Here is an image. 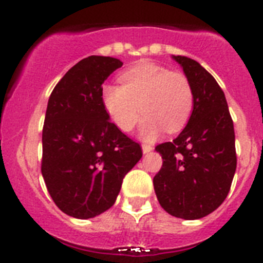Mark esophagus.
Here are the masks:
<instances>
[{
    "mask_svg": "<svg viewBox=\"0 0 263 263\" xmlns=\"http://www.w3.org/2000/svg\"><path fill=\"white\" fill-rule=\"evenodd\" d=\"M153 148H154V147H153L152 145H146V143H145V145H142V150H143V153H145V154H146V153L152 152Z\"/></svg>",
    "mask_w": 263,
    "mask_h": 263,
    "instance_id": "1",
    "label": "esophagus"
}]
</instances>
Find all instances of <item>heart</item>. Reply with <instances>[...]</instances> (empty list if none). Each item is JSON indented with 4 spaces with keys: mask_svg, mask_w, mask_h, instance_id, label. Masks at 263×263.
<instances>
[{
    "mask_svg": "<svg viewBox=\"0 0 263 263\" xmlns=\"http://www.w3.org/2000/svg\"><path fill=\"white\" fill-rule=\"evenodd\" d=\"M121 85L105 84L101 101L110 120L122 132H130L146 115L141 136L154 139L164 129L176 133L194 111L195 93L184 73L170 71L152 62H141L120 75Z\"/></svg>",
    "mask_w": 263,
    "mask_h": 263,
    "instance_id": "obj_1",
    "label": "heart"
}]
</instances>
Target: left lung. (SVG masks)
I'll return each instance as SVG.
<instances>
[{"instance_id": "obj_1", "label": "left lung", "mask_w": 263, "mask_h": 263, "mask_svg": "<svg viewBox=\"0 0 263 263\" xmlns=\"http://www.w3.org/2000/svg\"><path fill=\"white\" fill-rule=\"evenodd\" d=\"M173 59L191 81L195 106L182 133L155 147L163 164L153 183L166 212L196 220L217 210L229 194L237 167L234 127L215 78L196 60L180 55Z\"/></svg>"}]
</instances>
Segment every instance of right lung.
I'll return each mask as SVG.
<instances>
[{"label":"right lung","mask_w":263,"mask_h":263,"mask_svg":"<svg viewBox=\"0 0 263 263\" xmlns=\"http://www.w3.org/2000/svg\"><path fill=\"white\" fill-rule=\"evenodd\" d=\"M122 62L88 57L55 85L42 133V175L62 212L90 218L115 204L125 175L142 148L109 121L103 83Z\"/></svg>","instance_id":"1"}]
</instances>
